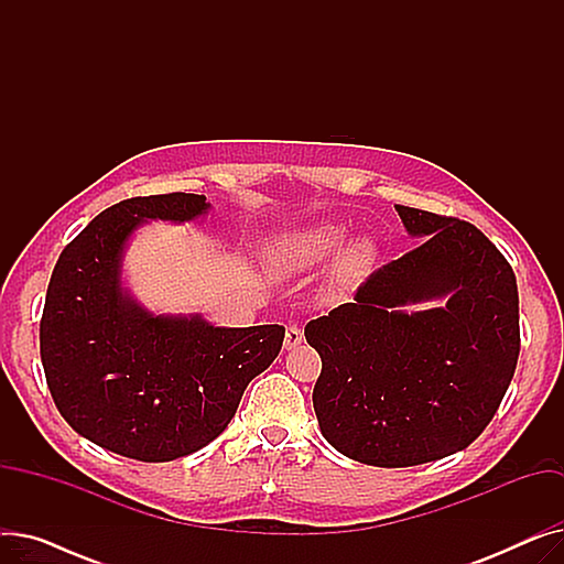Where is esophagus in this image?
Returning a JSON list of instances; mask_svg holds the SVG:
<instances>
[{
  "mask_svg": "<svg viewBox=\"0 0 564 564\" xmlns=\"http://www.w3.org/2000/svg\"><path fill=\"white\" fill-rule=\"evenodd\" d=\"M302 343H304V332L297 327V324H290V327L285 329V340H283L285 349H294Z\"/></svg>",
  "mask_w": 564,
  "mask_h": 564,
  "instance_id": "obj_1",
  "label": "esophagus"
}]
</instances>
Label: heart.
I'll use <instances>...</instances> for the list:
<instances>
[{
	"label": "heart",
	"instance_id": "obj_1",
	"mask_svg": "<svg viewBox=\"0 0 564 564\" xmlns=\"http://www.w3.org/2000/svg\"><path fill=\"white\" fill-rule=\"evenodd\" d=\"M347 228L340 224H313L300 230H292L276 240L272 249V260L290 272L306 270L322 260L334 256L345 242ZM375 258V245L368 237L351 240L336 260V279L340 283L357 281L366 274Z\"/></svg>",
	"mask_w": 564,
	"mask_h": 564
}]
</instances>
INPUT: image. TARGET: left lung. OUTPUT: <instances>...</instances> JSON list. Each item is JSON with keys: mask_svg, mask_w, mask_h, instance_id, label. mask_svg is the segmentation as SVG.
Instances as JSON below:
<instances>
[{"mask_svg": "<svg viewBox=\"0 0 564 564\" xmlns=\"http://www.w3.org/2000/svg\"><path fill=\"white\" fill-rule=\"evenodd\" d=\"M395 210L421 245L304 332L322 359L313 389L322 436L345 457L383 468L470 446L519 359L510 262L468 221Z\"/></svg>", "mask_w": 564, "mask_h": 564, "instance_id": "left-lung-1", "label": "left lung"}]
</instances>
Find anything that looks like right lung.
Listing matches in <instances>:
<instances>
[{"label": "right lung", "instance_id": "1", "mask_svg": "<svg viewBox=\"0 0 564 564\" xmlns=\"http://www.w3.org/2000/svg\"><path fill=\"white\" fill-rule=\"evenodd\" d=\"M207 210L205 196L183 192L121 200L54 264L41 319L47 389L66 423L105 451L139 462L200 451L279 357V324L235 329L153 313L123 283L126 249L145 221L185 224Z\"/></svg>", "mask_w": 564, "mask_h": 564}]
</instances>
